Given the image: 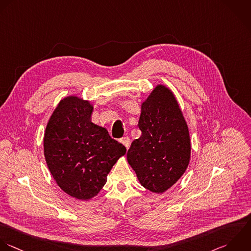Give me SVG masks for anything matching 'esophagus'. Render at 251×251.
Returning <instances> with one entry per match:
<instances>
[{"label": "esophagus", "instance_id": "obj_1", "mask_svg": "<svg viewBox=\"0 0 251 251\" xmlns=\"http://www.w3.org/2000/svg\"><path fill=\"white\" fill-rule=\"evenodd\" d=\"M120 142H121V144H123V145L126 147V149L129 148V146H130V139H129L128 137L122 138V139L120 140Z\"/></svg>", "mask_w": 251, "mask_h": 251}]
</instances>
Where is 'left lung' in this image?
Listing matches in <instances>:
<instances>
[{
    "mask_svg": "<svg viewBox=\"0 0 251 251\" xmlns=\"http://www.w3.org/2000/svg\"><path fill=\"white\" fill-rule=\"evenodd\" d=\"M142 136L128 151L127 160L141 185L163 194L185 174L191 160L187 121L174 93L158 84L142 102Z\"/></svg>",
    "mask_w": 251,
    "mask_h": 251,
    "instance_id": "1",
    "label": "left lung"
}]
</instances>
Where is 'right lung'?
I'll use <instances>...</instances> for the list:
<instances>
[{"label":"right lung","instance_id":"right-lung-1","mask_svg":"<svg viewBox=\"0 0 251 251\" xmlns=\"http://www.w3.org/2000/svg\"><path fill=\"white\" fill-rule=\"evenodd\" d=\"M94 105L77 96L60 100L44 134V155L57 186L68 196L89 201L100 192L126 148L92 122Z\"/></svg>","mask_w":251,"mask_h":251}]
</instances>
